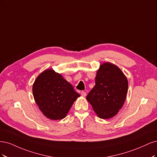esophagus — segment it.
I'll use <instances>...</instances> for the list:
<instances>
[{
  "label": "esophagus",
  "instance_id": "1",
  "mask_svg": "<svg viewBox=\"0 0 157 157\" xmlns=\"http://www.w3.org/2000/svg\"><path fill=\"white\" fill-rule=\"evenodd\" d=\"M86 94H86V93L85 91H82V92H81V95H82V97H85Z\"/></svg>",
  "mask_w": 157,
  "mask_h": 157
}]
</instances>
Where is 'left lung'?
<instances>
[{
	"label": "left lung",
	"mask_w": 157,
	"mask_h": 157,
	"mask_svg": "<svg viewBox=\"0 0 157 157\" xmlns=\"http://www.w3.org/2000/svg\"><path fill=\"white\" fill-rule=\"evenodd\" d=\"M128 87V80L121 69L105 63L98 70L94 87L86 98L100 118L110 119L123 107Z\"/></svg>",
	"instance_id": "8db88e82"
}]
</instances>
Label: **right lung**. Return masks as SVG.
<instances>
[{
  "label": "right lung",
  "mask_w": 157,
  "mask_h": 157,
  "mask_svg": "<svg viewBox=\"0 0 157 157\" xmlns=\"http://www.w3.org/2000/svg\"><path fill=\"white\" fill-rule=\"evenodd\" d=\"M33 93L40 111L52 120L64 119L80 97L71 84L52 69L45 70L37 77Z\"/></svg>",
  "instance_id": "obj_1"
}]
</instances>
